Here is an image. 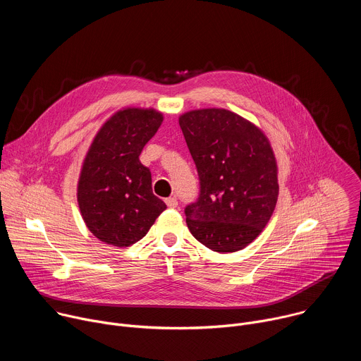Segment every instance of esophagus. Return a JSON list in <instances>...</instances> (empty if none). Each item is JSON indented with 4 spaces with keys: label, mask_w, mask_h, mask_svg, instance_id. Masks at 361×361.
I'll return each instance as SVG.
<instances>
[{
    "label": "esophagus",
    "mask_w": 361,
    "mask_h": 361,
    "mask_svg": "<svg viewBox=\"0 0 361 361\" xmlns=\"http://www.w3.org/2000/svg\"><path fill=\"white\" fill-rule=\"evenodd\" d=\"M166 204H167V207H170V209H176L177 205H178V202H177V200L174 197L166 198Z\"/></svg>",
    "instance_id": "esophagus-1"
}]
</instances>
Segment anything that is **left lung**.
<instances>
[{
	"instance_id": "1",
	"label": "left lung",
	"mask_w": 361,
	"mask_h": 361,
	"mask_svg": "<svg viewBox=\"0 0 361 361\" xmlns=\"http://www.w3.org/2000/svg\"><path fill=\"white\" fill-rule=\"evenodd\" d=\"M200 177V195L185 207L191 234L217 252L254 241L270 221L279 170L266 134L224 109L191 110L178 118Z\"/></svg>"
}]
</instances>
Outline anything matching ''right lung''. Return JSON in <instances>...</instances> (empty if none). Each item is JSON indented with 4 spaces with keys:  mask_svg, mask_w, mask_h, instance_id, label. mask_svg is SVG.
<instances>
[{
    "mask_svg": "<svg viewBox=\"0 0 361 361\" xmlns=\"http://www.w3.org/2000/svg\"><path fill=\"white\" fill-rule=\"evenodd\" d=\"M163 120L154 109L127 107L95 134L82 161L77 200L87 228L99 241L128 247L167 209L152 194L149 169L140 161L144 145Z\"/></svg>",
    "mask_w": 361,
    "mask_h": 361,
    "instance_id": "add662e5",
    "label": "right lung"
}]
</instances>
